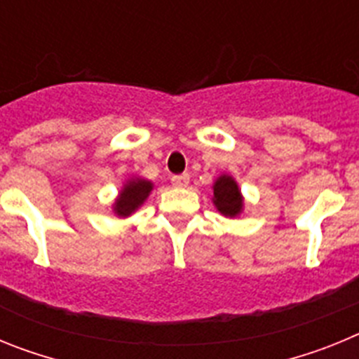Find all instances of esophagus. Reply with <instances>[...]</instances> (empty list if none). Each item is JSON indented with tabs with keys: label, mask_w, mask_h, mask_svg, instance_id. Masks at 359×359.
Here are the masks:
<instances>
[{
	"label": "esophagus",
	"mask_w": 359,
	"mask_h": 359,
	"mask_svg": "<svg viewBox=\"0 0 359 359\" xmlns=\"http://www.w3.org/2000/svg\"><path fill=\"white\" fill-rule=\"evenodd\" d=\"M190 182V176L189 174H180V176H172V180H170V183H172L174 187H177V189H183V187L189 185Z\"/></svg>",
	"instance_id": "obj_1"
}]
</instances>
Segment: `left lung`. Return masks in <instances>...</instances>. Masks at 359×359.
<instances>
[{
    "instance_id": "obj_1",
    "label": "left lung",
    "mask_w": 359,
    "mask_h": 359,
    "mask_svg": "<svg viewBox=\"0 0 359 359\" xmlns=\"http://www.w3.org/2000/svg\"><path fill=\"white\" fill-rule=\"evenodd\" d=\"M214 205L223 215H237L243 207L239 187L230 176H221L214 185Z\"/></svg>"
}]
</instances>
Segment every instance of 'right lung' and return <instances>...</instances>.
<instances>
[{"label": "right lung", "mask_w": 359, "mask_h": 359, "mask_svg": "<svg viewBox=\"0 0 359 359\" xmlns=\"http://www.w3.org/2000/svg\"><path fill=\"white\" fill-rule=\"evenodd\" d=\"M151 190V182H145V180H133V182H129L128 185L123 187L122 192H120V198L116 199L115 212L118 215H123V217L133 214L145 201Z\"/></svg>", "instance_id": "1"}]
</instances>
